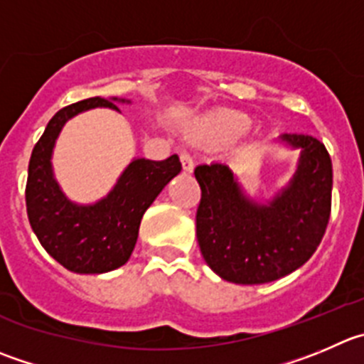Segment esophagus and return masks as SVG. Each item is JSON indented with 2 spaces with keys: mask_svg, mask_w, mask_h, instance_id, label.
I'll use <instances>...</instances> for the list:
<instances>
[{
  "mask_svg": "<svg viewBox=\"0 0 364 364\" xmlns=\"http://www.w3.org/2000/svg\"><path fill=\"white\" fill-rule=\"evenodd\" d=\"M180 162H182L184 171L188 173H191L193 168H195V161H193V157L188 154V151H182V154H180Z\"/></svg>",
  "mask_w": 364,
  "mask_h": 364,
  "instance_id": "34e87169",
  "label": "esophagus"
}]
</instances>
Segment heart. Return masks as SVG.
Here are the masks:
<instances>
[{
    "label": "heart",
    "instance_id": "1",
    "mask_svg": "<svg viewBox=\"0 0 364 364\" xmlns=\"http://www.w3.org/2000/svg\"><path fill=\"white\" fill-rule=\"evenodd\" d=\"M250 127V117L240 110H216L196 123L193 128L196 137L207 141H230Z\"/></svg>",
    "mask_w": 364,
    "mask_h": 364
}]
</instances>
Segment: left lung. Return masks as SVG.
Here are the masks:
<instances>
[{
  "instance_id": "8db88e82",
  "label": "left lung",
  "mask_w": 364,
  "mask_h": 364,
  "mask_svg": "<svg viewBox=\"0 0 364 364\" xmlns=\"http://www.w3.org/2000/svg\"><path fill=\"white\" fill-rule=\"evenodd\" d=\"M300 148L291 184L268 205L248 202L227 164L196 166L202 189L196 237L207 264L234 284H264L295 272L316 252L331 218L332 162L309 134L282 137Z\"/></svg>"
}]
</instances>
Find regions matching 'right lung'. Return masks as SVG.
<instances>
[{"instance_id": "obj_1", "label": "right lung", "mask_w": 364, "mask_h": 364, "mask_svg": "<svg viewBox=\"0 0 364 364\" xmlns=\"http://www.w3.org/2000/svg\"><path fill=\"white\" fill-rule=\"evenodd\" d=\"M114 100L95 96L58 110L30 157L24 198L32 230L44 250L75 273H105L123 266L136 247L144 210L182 169L178 155L166 161L136 159L110 195L95 205H75L62 195L50 161L58 132L69 117L82 110H119Z\"/></svg>"}]
</instances>
